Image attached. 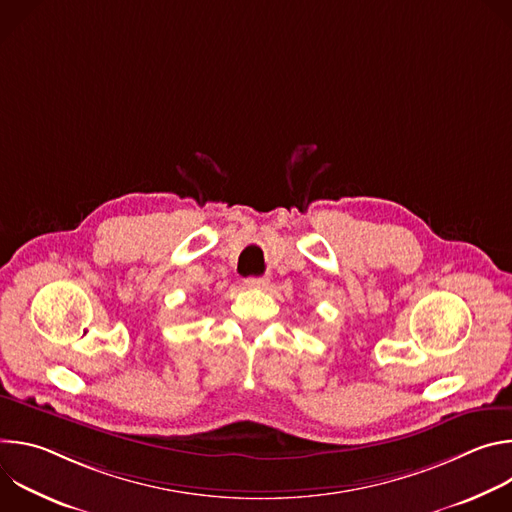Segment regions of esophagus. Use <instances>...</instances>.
<instances>
[{"label": "esophagus", "mask_w": 512, "mask_h": 512, "mask_svg": "<svg viewBox=\"0 0 512 512\" xmlns=\"http://www.w3.org/2000/svg\"><path fill=\"white\" fill-rule=\"evenodd\" d=\"M245 285H247L249 289H261V287L267 285V279H265V277H247V279H245Z\"/></svg>", "instance_id": "esophagus-1"}]
</instances>
